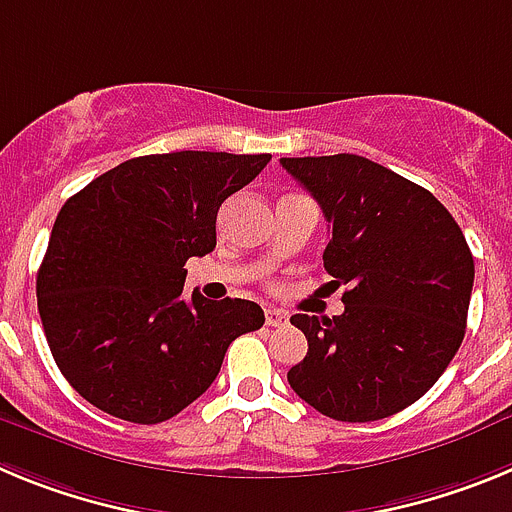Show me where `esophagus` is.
<instances>
[{
	"label": "esophagus",
	"mask_w": 512,
	"mask_h": 512,
	"mask_svg": "<svg viewBox=\"0 0 512 512\" xmlns=\"http://www.w3.org/2000/svg\"><path fill=\"white\" fill-rule=\"evenodd\" d=\"M266 325H271V328H282V325H287V315H284L282 310H266Z\"/></svg>",
	"instance_id": "1"
}]
</instances>
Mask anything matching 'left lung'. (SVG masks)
<instances>
[{
  "label": "left lung",
  "instance_id": "1",
  "mask_svg": "<svg viewBox=\"0 0 512 512\" xmlns=\"http://www.w3.org/2000/svg\"><path fill=\"white\" fill-rule=\"evenodd\" d=\"M330 223L323 264L343 315H292L307 356L289 387L343 423L390 418L431 390L467 330L474 259L428 189L364 156L282 158Z\"/></svg>",
  "mask_w": 512,
  "mask_h": 512
}]
</instances>
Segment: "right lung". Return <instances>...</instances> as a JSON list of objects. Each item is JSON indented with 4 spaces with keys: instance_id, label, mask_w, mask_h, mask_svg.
Returning <instances> with one entry per match:
<instances>
[{
    "instance_id": "obj_1",
    "label": "right lung",
    "mask_w": 512,
    "mask_h": 512,
    "mask_svg": "<svg viewBox=\"0 0 512 512\" xmlns=\"http://www.w3.org/2000/svg\"><path fill=\"white\" fill-rule=\"evenodd\" d=\"M269 153L130 158L66 200L38 269V310L58 369L87 402L164 423L215 382L225 351L264 325L251 300H184L187 259L215 248L217 210Z\"/></svg>"
}]
</instances>
